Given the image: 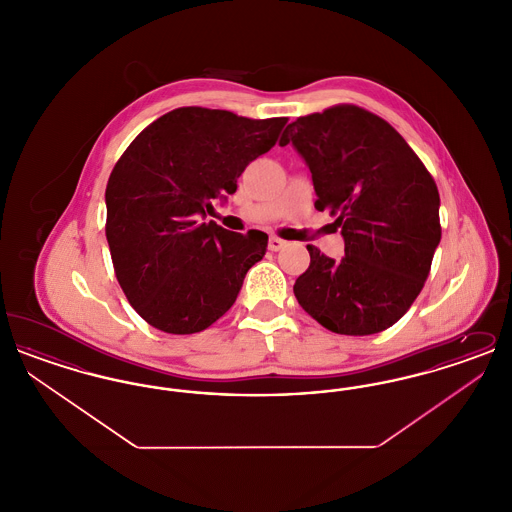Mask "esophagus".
I'll use <instances>...</instances> for the list:
<instances>
[{"mask_svg":"<svg viewBox=\"0 0 512 512\" xmlns=\"http://www.w3.org/2000/svg\"><path fill=\"white\" fill-rule=\"evenodd\" d=\"M284 247H286V242H284L282 238L270 236V240H268V249H270V251H280V249H284Z\"/></svg>","mask_w":512,"mask_h":512,"instance_id":"obj_1","label":"esophagus"}]
</instances>
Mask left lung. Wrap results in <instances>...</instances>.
<instances>
[{
    "instance_id": "obj_1",
    "label": "left lung",
    "mask_w": 512,
    "mask_h": 512,
    "mask_svg": "<svg viewBox=\"0 0 512 512\" xmlns=\"http://www.w3.org/2000/svg\"><path fill=\"white\" fill-rule=\"evenodd\" d=\"M290 142L313 174L315 207L336 217L345 240L340 261L307 245L311 263L293 293L330 332L378 334L411 309L430 274L438 186L390 122L359 105L299 117L280 146Z\"/></svg>"
}]
</instances>
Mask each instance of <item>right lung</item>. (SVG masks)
I'll return each mask as SVG.
<instances>
[{
  "mask_svg": "<svg viewBox=\"0 0 512 512\" xmlns=\"http://www.w3.org/2000/svg\"><path fill=\"white\" fill-rule=\"evenodd\" d=\"M286 122L178 107L126 147L105 190V236L122 292L147 324L195 334L234 305L268 236L203 219L236 192L245 167L276 144Z\"/></svg>",
  "mask_w": 512,
  "mask_h": 512,
  "instance_id": "1",
  "label": "right lung"
}]
</instances>
